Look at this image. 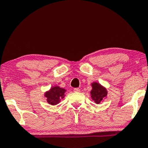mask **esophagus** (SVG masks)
Wrapping results in <instances>:
<instances>
[{"instance_id": "34e87169", "label": "esophagus", "mask_w": 148, "mask_h": 148, "mask_svg": "<svg viewBox=\"0 0 148 148\" xmlns=\"http://www.w3.org/2000/svg\"><path fill=\"white\" fill-rule=\"evenodd\" d=\"M74 92H80V89L79 88H75V89H74Z\"/></svg>"}]
</instances>
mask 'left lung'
<instances>
[{"label": "left lung", "mask_w": 148, "mask_h": 148, "mask_svg": "<svg viewBox=\"0 0 148 148\" xmlns=\"http://www.w3.org/2000/svg\"><path fill=\"white\" fill-rule=\"evenodd\" d=\"M92 87L93 89L91 91V98L96 103H100L104 98H105L107 95V91L104 87H102L97 83H93L92 84Z\"/></svg>", "instance_id": "left-lung-1"}]
</instances>
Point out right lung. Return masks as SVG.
Masks as SVG:
<instances>
[{
    "instance_id": "right-lung-1",
    "label": "right lung",
    "mask_w": 148,
    "mask_h": 148,
    "mask_svg": "<svg viewBox=\"0 0 148 148\" xmlns=\"http://www.w3.org/2000/svg\"><path fill=\"white\" fill-rule=\"evenodd\" d=\"M65 90L59 87H52L50 90L45 94L47 98L48 102L52 105H56L60 102V99L63 98Z\"/></svg>"
}]
</instances>
